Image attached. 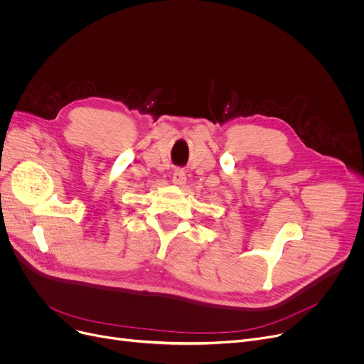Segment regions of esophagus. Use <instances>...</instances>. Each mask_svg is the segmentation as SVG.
I'll return each mask as SVG.
<instances>
[{
	"label": "esophagus",
	"instance_id": "obj_1",
	"mask_svg": "<svg viewBox=\"0 0 364 364\" xmlns=\"http://www.w3.org/2000/svg\"><path fill=\"white\" fill-rule=\"evenodd\" d=\"M172 183L176 186H183L186 183V171L181 168H177L172 172Z\"/></svg>",
	"mask_w": 364,
	"mask_h": 364
}]
</instances>
